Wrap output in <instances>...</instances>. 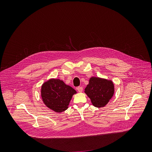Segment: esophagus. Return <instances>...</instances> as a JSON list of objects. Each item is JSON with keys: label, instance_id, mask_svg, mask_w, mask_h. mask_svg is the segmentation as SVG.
I'll return each instance as SVG.
<instances>
[{"label": "esophagus", "instance_id": "esophagus-1", "mask_svg": "<svg viewBox=\"0 0 152 152\" xmlns=\"http://www.w3.org/2000/svg\"><path fill=\"white\" fill-rule=\"evenodd\" d=\"M77 89L78 90V91L79 92H81L83 91V88L82 87H78L77 88Z\"/></svg>", "mask_w": 152, "mask_h": 152}]
</instances>
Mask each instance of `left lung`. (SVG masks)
<instances>
[{
  "mask_svg": "<svg viewBox=\"0 0 152 152\" xmlns=\"http://www.w3.org/2000/svg\"><path fill=\"white\" fill-rule=\"evenodd\" d=\"M85 92L91 99L94 107H103L112 97L114 93V86L111 81L92 77L85 89Z\"/></svg>",
  "mask_w": 152,
  "mask_h": 152,
  "instance_id": "obj_1",
  "label": "left lung"
}]
</instances>
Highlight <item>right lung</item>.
Wrapping results in <instances>:
<instances>
[{
  "label": "right lung",
  "instance_id": "right-lung-1",
  "mask_svg": "<svg viewBox=\"0 0 152 152\" xmlns=\"http://www.w3.org/2000/svg\"><path fill=\"white\" fill-rule=\"evenodd\" d=\"M76 91L60 80L52 79L42 87V97L45 105L56 112L68 108L69 101Z\"/></svg>",
  "mask_w": 152,
  "mask_h": 152
}]
</instances>
